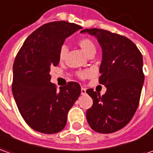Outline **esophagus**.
Instances as JSON below:
<instances>
[{
    "label": "esophagus",
    "mask_w": 153,
    "mask_h": 153,
    "mask_svg": "<svg viewBox=\"0 0 153 153\" xmlns=\"http://www.w3.org/2000/svg\"><path fill=\"white\" fill-rule=\"evenodd\" d=\"M85 94H86V90H85V88L82 87L81 88V95H85Z\"/></svg>",
    "instance_id": "34e87169"
}]
</instances>
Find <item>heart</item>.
<instances>
[{"label":"heart","mask_w":153,"mask_h":153,"mask_svg":"<svg viewBox=\"0 0 153 153\" xmlns=\"http://www.w3.org/2000/svg\"><path fill=\"white\" fill-rule=\"evenodd\" d=\"M79 45L81 48V50L87 56L96 51L95 44L93 43L92 40L88 39V38H82V39H80V40H79ZM67 53H68V48H67L66 46H62L60 49V51H59V60H64L66 58ZM89 74H90V72L89 71H82L79 73V76L82 78V79L86 78Z\"/></svg>","instance_id":"heart-1"}]
</instances>
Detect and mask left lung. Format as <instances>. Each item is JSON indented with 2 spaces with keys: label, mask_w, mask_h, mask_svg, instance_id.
Wrapping results in <instances>:
<instances>
[{
  "label": "left lung",
  "mask_w": 153,
  "mask_h": 153,
  "mask_svg": "<svg viewBox=\"0 0 153 153\" xmlns=\"http://www.w3.org/2000/svg\"><path fill=\"white\" fill-rule=\"evenodd\" d=\"M80 33L95 36L102 47L99 83L107 88L102 96L93 89L86 91L93 100L86 112L87 122L98 133L116 132L129 123L138 108L145 79L142 55L122 35L101 29H83Z\"/></svg>",
  "instance_id": "left-lung-1"
}]
</instances>
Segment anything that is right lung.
Instances as JSON below:
<instances>
[{
    "mask_svg": "<svg viewBox=\"0 0 153 153\" xmlns=\"http://www.w3.org/2000/svg\"><path fill=\"white\" fill-rule=\"evenodd\" d=\"M82 29L57 21L44 24L25 40L13 63V95L23 119L32 129L55 134L65 127L69 109L81 93L77 82L56 90L51 82V67L59 63L66 38Z\"/></svg>",
    "mask_w": 153,
    "mask_h": 153,
    "instance_id": "right-lung-1",
    "label": "right lung"
}]
</instances>
